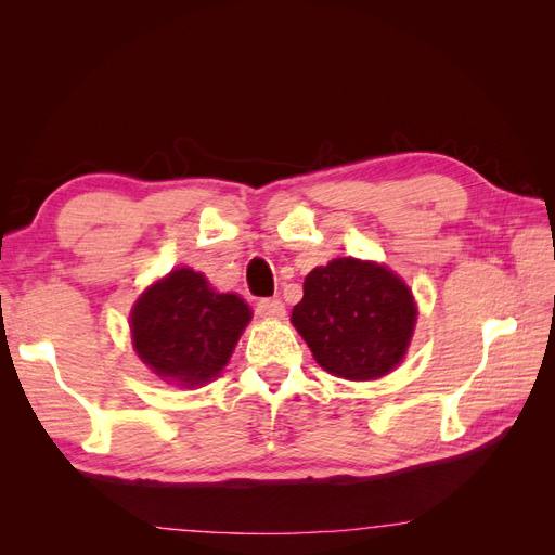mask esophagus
Returning <instances> with one entry per match:
<instances>
[{"label": "esophagus", "mask_w": 555, "mask_h": 555, "mask_svg": "<svg viewBox=\"0 0 555 555\" xmlns=\"http://www.w3.org/2000/svg\"><path fill=\"white\" fill-rule=\"evenodd\" d=\"M257 312L268 319H280L284 317V304L280 298H261L257 304Z\"/></svg>", "instance_id": "34e87169"}]
</instances>
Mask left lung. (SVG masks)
Segmentation results:
<instances>
[{"label":"left lung","instance_id":"left-lung-1","mask_svg":"<svg viewBox=\"0 0 555 555\" xmlns=\"http://www.w3.org/2000/svg\"><path fill=\"white\" fill-rule=\"evenodd\" d=\"M292 324L324 371L365 382L391 373L405 357L416 304L386 266L340 257L310 271Z\"/></svg>","mask_w":555,"mask_h":555}]
</instances>
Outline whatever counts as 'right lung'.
Masks as SVG:
<instances>
[{
    "label": "right lung",
    "instance_id": "1",
    "mask_svg": "<svg viewBox=\"0 0 555 555\" xmlns=\"http://www.w3.org/2000/svg\"><path fill=\"white\" fill-rule=\"evenodd\" d=\"M249 319L241 296L215 292L192 268H176L141 294L129 328L150 371L188 389L220 375Z\"/></svg>",
    "mask_w": 555,
    "mask_h": 555
}]
</instances>
